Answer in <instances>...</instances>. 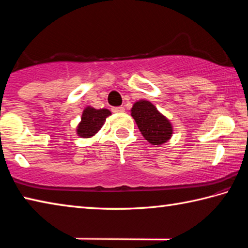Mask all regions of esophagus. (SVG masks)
I'll return each mask as SVG.
<instances>
[{
    "label": "esophagus",
    "instance_id": "1",
    "mask_svg": "<svg viewBox=\"0 0 248 248\" xmlns=\"http://www.w3.org/2000/svg\"><path fill=\"white\" fill-rule=\"evenodd\" d=\"M111 110H112V112H118V114H119V112L124 111V108L121 107V106L120 107H112Z\"/></svg>",
    "mask_w": 248,
    "mask_h": 248
}]
</instances>
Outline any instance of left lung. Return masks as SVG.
Returning <instances> with one entry per match:
<instances>
[{"instance_id": "8db88e82", "label": "left lung", "mask_w": 248, "mask_h": 248, "mask_svg": "<svg viewBox=\"0 0 248 248\" xmlns=\"http://www.w3.org/2000/svg\"><path fill=\"white\" fill-rule=\"evenodd\" d=\"M131 116L136 120L142 136L151 144L159 145L170 140L173 133L170 120L158 112L154 105L148 100H139L134 104Z\"/></svg>"}]
</instances>
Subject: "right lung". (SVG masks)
Segmentation results:
<instances>
[{"mask_svg": "<svg viewBox=\"0 0 248 248\" xmlns=\"http://www.w3.org/2000/svg\"><path fill=\"white\" fill-rule=\"evenodd\" d=\"M111 112L108 109H95L87 107L84 109L82 121L78 127V134L82 138H91L102 128L105 120Z\"/></svg>", "mask_w": 248, "mask_h": 248, "instance_id": "right-lung-1", "label": "right lung"}]
</instances>
